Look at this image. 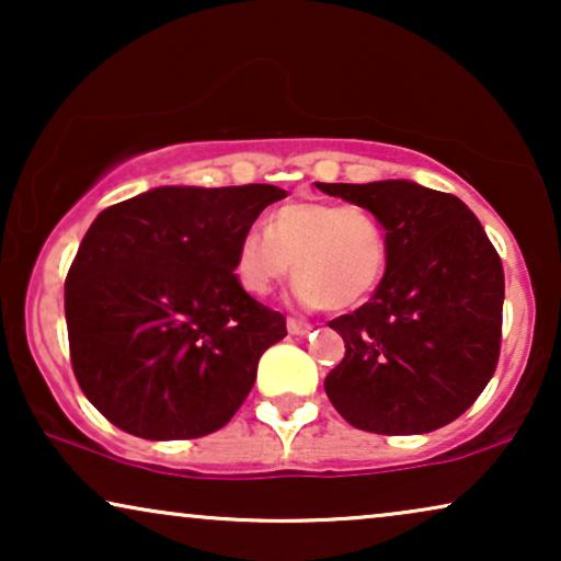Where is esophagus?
<instances>
[{
	"label": "esophagus",
	"mask_w": 561,
	"mask_h": 561,
	"mask_svg": "<svg viewBox=\"0 0 561 561\" xmlns=\"http://www.w3.org/2000/svg\"><path fill=\"white\" fill-rule=\"evenodd\" d=\"M286 327H288V332L296 334V336H304V334L311 332V324H306V321H301V319H288Z\"/></svg>",
	"instance_id": "34e87169"
}]
</instances>
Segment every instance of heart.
<instances>
[{
  "instance_id": "heart-1",
  "label": "heart",
  "mask_w": 561,
  "mask_h": 561,
  "mask_svg": "<svg viewBox=\"0 0 561 561\" xmlns=\"http://www.w3.org/2000/svg\"><path fill=\"white\" fill-rule=\"evenodd\" d=\"M386 263V227L370 209L296 198L267 214L265 232H242L232 273L244 294L265 298L294 265L298 301L344 311L375 294Z\"/></svg>"
}]
</instances>
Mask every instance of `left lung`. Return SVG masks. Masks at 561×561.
<instances>
[{"instance_id":"left-lung-1","label":"left lung","mask_w":561,"mask_h":561,"mask_svg":"<svg viewBox=\"0 0 561 561\" xmlns=\"http://www.w3.org/2000/svg\"><path fill=\"white\" fill-rule=\"evenodd\" d=\"M370 209L388 237L373 298L329 321L344 359L327 375L329 401L373 434H428L470 409L501 355L503 263L457 196L413 181L321 183Z\"/></svg>"}]
</instances>
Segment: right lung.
Masks as SVG:
<instances>
[{
    "label": "right lung",
    "instance_id": "add662e5",
    "mask_svg": "<svg viewBox=\"0 0 561 561\" xmlns=\"http://www.w3.org/2000/svg\"><path fill=\"white\" fill-rule=\"evenodd\" d=\"M286 198L267 183L160 186L104 209L66 278L71 365L122 432L196 439L234 416L283 313L237 286L242 232Z\"/></svg>",
    "mask_w": 561,
    "mask_h": 561
}]
</instances>
